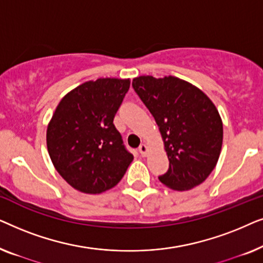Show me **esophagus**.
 Wrapping results in <instances>:
<instances>
[{"instance_id":"esophagus-1","label":"esophagus","mask_w":263,"mask_h":263,"mask_svg":"<svg viewBox=\"0 0 263 263\" xmlns=\"http://www.w3.org/2000/svg\"><path fill=\"white\" fill-rule=\"evenodd\" d=\"M139 152L142 157H146V154L148 153V147H147V145H145V143H142V145H140L139 147Z\"/></svg>"}]
</instances>
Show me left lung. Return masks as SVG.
Wrapping results in <instances>:
<instances>
[{"label": "left lung", "mask_w": 263, "mask_h": 263, "mask_svg": "<svg viewBox=\"0 0 263 263\" xmlns=\"http://www.w3.org/2000/svg\"><path fill=\"white\" fill-rule=\"evenodd\" d=\"M133 87L153 115L166 151L167 188L193 189L214 170L221 152L222 121L213 102L196 86L176 77L142 75Z\"/></svg>", "instance_id": "1"}]
</instances>
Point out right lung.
<instances>
[{
	"mask_svg": "<svg viewBox=\"0 0 263 263\" xmlns=\"http://www.w3.org/2000/svg\"><path fill=\"white\" fill-rule=\"evenodd\" d=\"M129 86V79L116 78L84 82L61 99L49 122V156L79 192L100 194L114 188L134 159L114 124Z\"/></svg>",
	"mask_w": 263,
	"mask_h": 263,
	"instance_id": "add662e5",
	"label": "right lung"
}]
</instances>
